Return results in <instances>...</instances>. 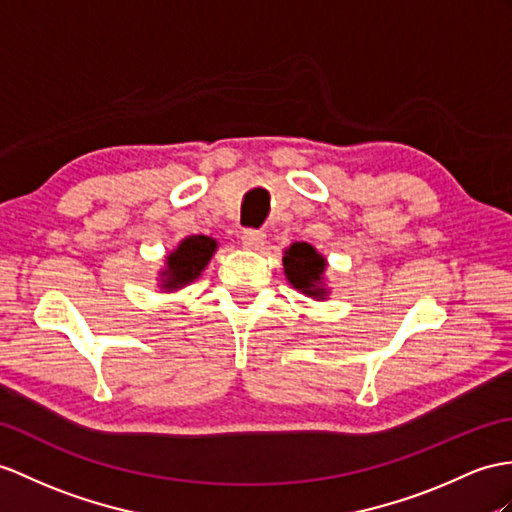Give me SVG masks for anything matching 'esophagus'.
<instances>
[{"label":"esophagus","mask_w":512,"mask_h":512,"mask_svg":"<svg viewBox=\"0 0 512 512\" xmlns=\"http://www.w3.org/2000/svg\"><path fill=\"white\" fill-rule=\"evenodd\" d=\"M265 239H267V234H265L263 230H254V228L243 230V234H241V241H243V245H245V247H249V249H258V247H263V245H265Z\"/></svg>","instance_id":"esophagus-1"}]
</instances>
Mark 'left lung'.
Listing matches in <instances>:
<instances>
[{"mask_svg":"<svg viewBox=\"0 0 512 512\" xmlns=\"http://www.w3.org/2000/svg\"><path fill=\"white\" fill-rule=\"evenodd\" d=\"M326 269V258L308 243H293L284 254V273L289 282L306 295L326 297L321 289V276Z\"/></svg>","mask_w":512,"mask_h":512,"instance_id":"obj_1","label":"left lung"}]
</instances>
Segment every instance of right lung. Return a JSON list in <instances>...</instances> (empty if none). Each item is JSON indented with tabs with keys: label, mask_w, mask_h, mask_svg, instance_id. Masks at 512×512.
Segmentation results:
<instances>
[{
	"label": "right lung",
	"mask_w": 512,
	"mask_h": 512,
	"mask_svg": "<svg viewBox=\"0 0 512 512\" xmlns=\"http://www.w3.org/2000/svg\"><path fill=\"white\" fill-rule=\"evenodd\" d=\"M217 241L210 236H189L180 247L167 256V269L162 271V289H180L193 282L202 269L208 265L210 256L215 254Z\"/></svg>",
	"instance_id": "add662e5"
}]
</instances>
